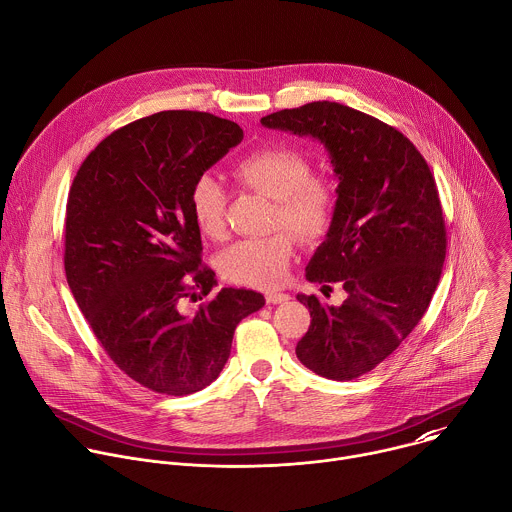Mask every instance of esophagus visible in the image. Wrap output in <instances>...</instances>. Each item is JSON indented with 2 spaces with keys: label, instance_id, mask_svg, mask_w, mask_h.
Here are the masks:
<instances>
[{
  "label": "esophagus",
  "instance_id": "1",
  "mask_svg": "<svg viewBox=\"0 0 512 512\" xmlns=\"http://www.w3.org/2000/svg\"><path fill=\"white\" fill-rule=\"evenodd\" d=\"M265 300H267V304H285L289 300V296L283 294V291H267Z\"/></svg>",
  "mask_w": 512,
  "mask_h": 512
}]
</instances>
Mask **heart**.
<instances>
[{
  "instance_id": "heart-1",
  "label": "heart",
  "mask_w": 512,
  "mask_h": 512,
  "mask_svg": "<svg viewBox=\"0 0 512 512\" xmlns=\"http://www.w3.org/2000/svg\"><path fill=\"white\" fill-rule=\"evenodd\" d=\"M237 180L275 200L273 227L291 228L300 239L322 237L334 214L330 186L312 176L310 160L291 148H263L235 166ZM227 192L212 174H200L190 188V212L198 231L210 239L225 235ZM294 235L279 229L261 239H245L221 255V273L241 285L275 287L294 257Z\"/></svg>"
}]
</instances>
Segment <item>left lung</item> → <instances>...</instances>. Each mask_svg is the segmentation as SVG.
<instances>
[{
	"mask_svg": "<svg viewBox=\"0 0 512 512\" xmlns=\"http://www.w3.org/2000/svg\"><path fill=\"white\" fill-rule=\"evenodd\" d=\"M318 139L338 178L326 241L306 279L346 291L342 306L298 294L310 328L296 354L332 381L373 371L423 318L446 261V223L433 174L395 127L352 107L314 101L261 119Z\"/></svg>",
	"mask_w": 512,
	"mask_h": 512,
	"instance_id": "8db88e82",
	"label": "left lung"
}]
</instances>
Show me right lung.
<instances>
[{"instance_id":"add662e5","label":"right lung","mask_w":512,"mask_h":512,"mask_svg":"<svg viewBox=\"0 0 512 512\" xmlns=\"http://www.w3.org/2000/svg\"><path fill=\"white\" fill-rule=\"evenodd\" d=\"M243 139L229 119L162 111L87 156L70 186L64 271L81 312L117 367L162 395H190L221 375L237 324L265 306L253 289L216 285L190 212L194 180Z\"/></svg>"}]
</instances>
